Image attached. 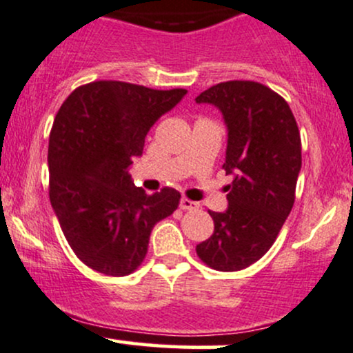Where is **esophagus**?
I'll use <instances>...</instances> for the list:
<instances>
[{
  "mask_svg": "<svg viewBox=\"0 0 353 353\" xmlns=\"http://www.w3.org/2000/svg\"><path fill=\"white\" fill-rule=\"evenodd\" d=\"M200 207L199 202H193V200H188V199H181L180 200V208L181 210H196V208Z\"/></svg>",
  "mask_w": 353,
  "mask_h": 353,
  "instance_id": "obj_1",
  "label": "esophagus"
}]
</instances>
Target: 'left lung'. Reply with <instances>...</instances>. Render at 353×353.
<instances>
[{"mask_svg":"<svg viewBox=\"0 0 353 353\" xmlns=\"http://www.w3.org/2000/svg\"><path fill=\"white\" fill-rule=\"evenodd\" d=\"M222 112L227 126L229 207L210 212L214 234L196 245L200 259L217 271H241L274 244L294 203L301 170V138L288 102L252 81L212 85L195 99Z\"/></svg>","mask_w":353,"mask_h":353,"instance_id":"obj_1","label":"left lung"}]
</instances>
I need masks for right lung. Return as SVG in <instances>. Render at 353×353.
<instances>
[{"label":"right lung","instance_id":"add662e5","mask_svg":"<svg viewBox=\"0 0 353 353\" xmlns=\"http://www.w3.org/2000/svg\"><path fill=\"white\" fill-rule=\"evenodd\" d=\"M185 94L97 81L77 87L57 112L48 141L50 202L72 251L94 271L131 274L153 227L176 210L180 192L166 187L148 195L128 170L151 126Z\"/></svg>","mask_w":353,"mask_h":353}]
</instances>
